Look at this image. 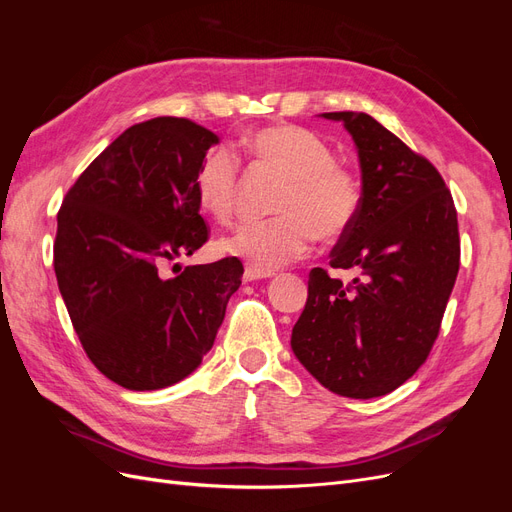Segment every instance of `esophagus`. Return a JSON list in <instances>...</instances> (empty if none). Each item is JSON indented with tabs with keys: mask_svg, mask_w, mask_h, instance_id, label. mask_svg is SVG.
Returning <instances> with one entry per match:
<instances>
[{
	"mask_svg": "<svg viewBox=\"0 0 512 512\" xmlns=\"http://www.w3.org/2000/svg\"><path fill=\"white\" fill-rule=\"evenodd\" d=\"M269 277H273V271H267V269H258V267H245L243 271V282H258V280H269Z\"/></svg>",
	"mask_w": 512,
	"mask_h": 512,
	"instance_id": "34e87169",
	"label": "esophagus"
}]
</instances>
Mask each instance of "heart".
<instances>
[{
	"instance_id": "1",
	"label": "heart",
	"mask_w": 512,
	"mask_h": 512,
	"mask_svg": "<svg viewBox=\"0 0 512 512\" xmlns=\"http://www.w3.org/2000/svg\"><path fill=\"white\" fill-rule=\"evenodd\" d=\"M250 156L275 173L284 185L277 192L271 220L245 222L220 241L226 254L275 269L309 254L318 239L337 241L361 211V183L352 170L335 162L333 149L299 126H271L243 138ZM198 205L215 220L235 215L239 160L226 147L207 151L194 175Z\"/></svg>"
}]
</instances>
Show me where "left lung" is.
<instances>
[{
	"label": "left lung",
	"mask_w": 512,
	"mask_h": 512,
	"mask_svg": "<svg viewBox=\"0 0 512 512\" xmlns=\"http://www.w3.org/2000/svg\"><path fill=\"white\" fill-rule=\"evenodd\" d=\"M322 117L342 121L359 151L361 211L331 252L333 269L359 277L309 271L290 346L324 389L380 397L416 374L440 333L459 271L457 211L436 166L374 117Z\"/></svg>",
	"instance_id": "1"
}]
</instances>
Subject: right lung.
<instances>
[{
    "label": "right lung",
    "mask_w": 512,
    "mask_h": 512,
    "mask_svg": "<svg viewBox=\"0 0 512 512\" xmlns=\"http://www.w3.org/2000/svg\"><path fill=\"white\" fill-rule=\"evenodd\" d=\"M220 138L183 117L128 128L91 162L57 213L53 267L89 361L130 391L190 376L241 286L239 258L158 273L209 239L194 175Z\"/></svg>",
    "instance_id": "right-lung-1"
}]
</instances>
